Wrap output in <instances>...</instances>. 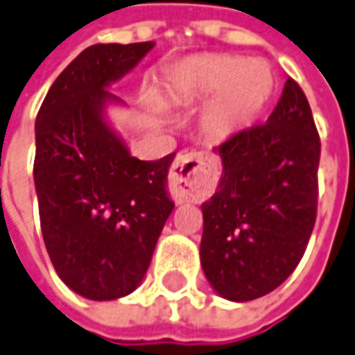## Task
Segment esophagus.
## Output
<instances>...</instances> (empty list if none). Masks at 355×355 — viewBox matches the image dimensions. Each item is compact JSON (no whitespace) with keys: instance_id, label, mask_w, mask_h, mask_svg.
<instances>
[{"instance_id":"1","label":"esophagus","mask_w":355,"mask_h":355,"mask_svg":"<svg viewBox=\"0 0 355 355\" xmlns=\"http://www.w3.org/2000/svg\"><path fill=\"white\" fill-rule=\"evenodd\" d=\"M218 177L216 159L204 153L178 155L168 173V192L175 202H196L214 187Z\"/></svg>"}]
</instances>
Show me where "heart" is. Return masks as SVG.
I'll return each mask as SVG.
<instances>
[{
  "instance_id": "heart-1",
  "label": "heart",
  "mask_w": 355,
  "mask_h": 355,
  "mask_svg": "<svg viewBox=\"0 0 355 355\" xmlns=\"http://www.w3.org/2000/svg\"><path fill=\"white\" fill-rule=\"evenodd\" d=\"M272 71L262 60H243L231 54H204L184 62L171 83L178 103L216 97L208 112V126L229 136L248 126L272 95Z\"/></svg>"
}]
</instances>
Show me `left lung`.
I'll return each instance as SVG.
<instances>
[{"instance_id":"8db88e82","label":"left lung","mask_w":355,"mask_h":355,"mask_svg":"<svg viewBox=\"0 0 355 355\" xmlns=\"http://www.w3.org/2000/svg\"><path fill=\"white\" fill-rule=\"evenodd\" d=\"M216 151L223 173L202 204L200 262L218 295L252 301L288 279L317 219L320 139L301 87L289 77L266 124Z\"/></svg>"}]
</instances>
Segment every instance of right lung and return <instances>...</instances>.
Returning a JSON list of instances; mask_svg holds the SVG:
<instances>
[{
  "label": "right lung",
  "instance_id": "obj_1",
  "mask_svg": "<svg viewBox=\"0 0 355 355\" xmlns=\"http://www.w3.org/2000/svg\"><path fill=\"white\" fill-rule=\"evenodd\" d=\"M153 46L85 48L36 116L35 187L46 250L67 288L93 301L124 297L141 284L175 208L167 194L175 153L132 157L107 122L108 105H122L108 87Z\"/></svg>",
  "mask_w": 355,
  "mask_h": 355
}]
</instances>
